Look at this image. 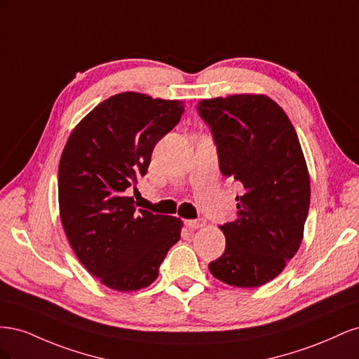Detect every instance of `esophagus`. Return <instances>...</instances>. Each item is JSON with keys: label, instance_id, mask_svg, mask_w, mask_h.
Segmentation results:
<instances>
[{"label": "esophagus", "instance_id": "34e87169", "mask_svg": "<svg viewBox=\"0 0 359 359\" xmlns=\"http://www.w3.org/2000/svg\"><path fill=\"white\" fill-rule=\"evenodd\" d=\"M206 224V222L203 219H199V220H186V226L190 227V229H201V227H203Z\"/></svg>", "mask_w": 359, "mask_h": 359}]
</instances>
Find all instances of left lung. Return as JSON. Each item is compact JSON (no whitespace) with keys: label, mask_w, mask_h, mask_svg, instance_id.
<instances>
[{"label":"left lung","mask_w":359,"mask_h":359,"mask_svg":"<svg viewBox=\"0 0 359 359\" xmlns=\"http://www.w3.org/2000/svg\"><path fill=\"white\" fill-rule=\"evenodd\" d=\"M211 127L220 170L244 187L236 219L220 226L224 253L208 265L226 285L257 287L297 255L310 206V175L289 116L265 94H233L198 104Z\"/></svg>","instance_id":"1"}]
</instances>
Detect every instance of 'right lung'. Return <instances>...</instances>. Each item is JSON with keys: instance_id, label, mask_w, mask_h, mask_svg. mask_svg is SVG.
Returning <instances> with one entry per match:
<instances>
[{"instance_id": "1", "label": "right lung", "mask_w": 359, "mask_h": 359, "mask_svg": "<svg viewBox=\"0 0 359 359\" xmlns=\"http://www.w3.org/2000/svg\"><path fill=\"white\" fill-rule=\"evenodd\" d=\"M182 112L180 100L119 93L85 115L62 149L58 203L64 232L85 269L112 290L148 287L181 238V219L137 211L128 191Z\"/></svg>"}]
</instances>
